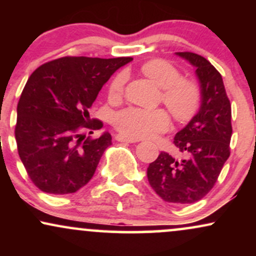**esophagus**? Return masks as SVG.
I'll use <instances>...</instances> for the list:
<instances>
[{
  "label": "esophagus",
  "instance_id": "esophagus-1",
  "mask_svg": "<svg viewBox=\"0 0 256 256\" xmlns=\"http://www.w3.org/2000/svg\"><path fill=\"white\" fill-rule=\"evenodd\" d=\"M116 140H119V142H126V143H136V142H140V140L138 138H134V137H130V136H126V134H116Z\"/></svg>",
  "mask_w": 256,
  "mask_h": 256
}]
</instances>
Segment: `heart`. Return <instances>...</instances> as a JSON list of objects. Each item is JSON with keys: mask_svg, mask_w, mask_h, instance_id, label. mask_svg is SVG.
Listing matches in <instances>:
<instances>
[{"mask_svg": "<svg viewBox=\"0 0 256 256\" xmlns=\"http://www.w3.org/2000/svg\"><path fill=\"white\" fill-rule=\"evenodd\" d=\"M142 73L162 88V101L178 122L192 118L200 104V89L195 82L185 79L171 62L155 58L142 66ZM126 74L120 72L112 79L108 86V98L118 101L125 91ZM113 125L122 134L136 138L152 137L166 131L170 126V116L162 108L128 107L114 116Z\"/></svg>", "mask_w": 256, "mask_h": 256, "instance_id": "heart-1", "label": "heart"}]
</instances>
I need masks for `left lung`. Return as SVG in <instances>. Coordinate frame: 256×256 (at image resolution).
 I'll return each mask as SVG.
<instances>
[{
  "instance_id": "1",
  "label": "left lung",
  "mask_w": 256,
  "mask_h": 256,
  "mask_svg": "<svg viewBox=\"0 0 256 256\" xmlns=\"http://www.w3.org/2000/svg\"><path fill=\"white\" fill-rule=\"evenodd\" d=\"M195 66L201 84V107L176 134L179 155L161 152L149 165L150 186L164 201L188 204L204 198L218 180L230 156L231 104L222 74L207 58L190 52H177Z\"/></svg>"
}]
</instances>
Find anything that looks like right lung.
Listing matches in <instances>:
<instances>
[{"label": "right lung", "instance_id": "right-lung-1", "mask_svg": "<svg viewBox=\"0 0 256 256\" xmlns=\"http://www.w3.org/2000/svg\"><path fill=\"white\" fill-rule=\"evenodd\" d=\"M131 60L64 56L30 76L18 102L14 134L26 172L43 192H76L92 178L112 136H90L104 122L91 119L89 110L110 76Z\"/></svg>", "mask_w": 256, "mask_h": 256}]
</instances>
